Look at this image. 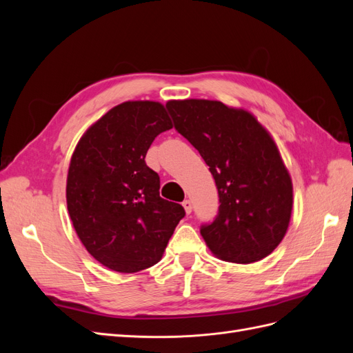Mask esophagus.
I'll return each instance as SVG.
<instances>
[{
  "mask_svg": "<svg viewBox=\"0 0 353 353\" xmlns=\"http://www.w3.org/2000/svg\"><path fill=\"white\" fill-rule=\"evenodd\" d=\"M183 206H184V209H185L187 215H190L191 210H193V205H191V201H190V200H184V201H183Z\"/></svg>",
  "mask_w": 353,
  "mask_h": 353,
  "instance_id": "34e87169",
  "label": "esophagus"
}]
</instances>
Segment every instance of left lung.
I'll list each match as a JSON object with an SVG mask.
<instances>
[{
  "label": "left lung",
  "instance_id": "1",
  "mask_svg": "<svg viewBox=\"0 0 353 353\" xmlns=\"http://www.w3.org/2000/svg\"><path fill=\"white\" fill-rule=\"evenodd\" d=\"M175 130L209 166L219 196L218 215L200 227L222 261L252 263L281 243L293 208V185L272 137L243 109L213 100H172Z\"/></svg>",
  "mask_w": 353,
  "mask_h": 353
}]
</instances>
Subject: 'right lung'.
<instances>
[{
  "label": "right lung",
  "instance_id": "right-lung-1",
  "mask_svg": "<svg viewBox=\"0 0 353 353\" xmlns=\"http://www.w3.org/2000/svg\"><path fill=\"white\" fill-rule=\"evenodd\" d=\"M172 128L163 104L125 101L82 135L72 154L66 200L85 249L105 268L131 274L162 259L184 208L160 197L145 165L154 138Z\"/></svg>",
  "mask_w": 353,
  "mask_h": 353
}]
</instances>
